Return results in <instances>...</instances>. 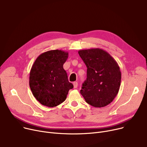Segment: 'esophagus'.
Here are the masks:
<instances>
[{"mask_svg":"<svg viewBox=\"0 0 147 147\" xmlns=\"http://www.w3.org/2000/svg\"><path fill=\"white\" fill-rule=\"evenodd\" d=\"M73 86H74V88L76 89L77 88H78V82H73Z\"/></svg>","mask_w":147,"mask_h":147,"instance_id":"obj_1","label":"esophagus"}]
</instances>
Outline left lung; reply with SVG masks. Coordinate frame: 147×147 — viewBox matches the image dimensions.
Returning <instances> with one entry per match:
<instances>
[{
  "mask_svg": "<svg viewBox=\"0 0 147 147\" xmlns=\"http://www.w3.org/2000/svg\"><path fill=\"white\" fill-rule=\"evenodd\" d=\"M78 53L87 67V78L80 94L92 106H107L113 101L120 89L121 74L117 63L102 49L80 50Z\"/></svg>",
  "mask_w": 147,
  "mask_h": 147,
  "instance_id": "1",
  "label": "left lung"
}]
</instances>
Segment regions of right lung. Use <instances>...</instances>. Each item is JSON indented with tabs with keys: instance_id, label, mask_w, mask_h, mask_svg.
<instances>
[{
	"instance_id": "obj_1",
	"label": "right lung",
	"mask_w": 147,
	"mask_h": 147,
	"mask_svg": "<svg viewBox=\"0 0 147 147\" xmlns=\"http://www.w3.org/2000/svg\"><path fill=\"white\" fill-rule=\"evenodd\" d=\"M68 57L67 52L57 49L43 52L35 60L30 72L29 85L42 105L54 107L61 104L73 88L63 68Z\"/></svg>"
}]
</instances>
